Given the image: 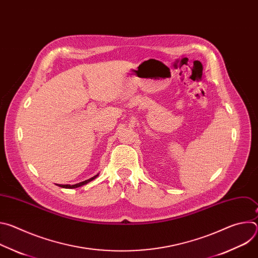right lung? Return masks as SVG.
Wrapping results in <instances>:
<instances>
[{"label": "right lung", "mask_w": 258, "mask_h": 258, "mask_svg": "<svg viewBox=\"0 0 258 258\" xmlns=\"http://www.w3.org/2000/svg\"><path fill=\"white\" fill-rule=\"evenodd\" d=\"M97 176H98V174H97V175H95V176H93V177H91V178H89V179H87V180H85V181H82V182L76 183V185H58V186H59V187H62V188H67V189H73V188H79V187H82V186L86 185V183L90 182L91 180L95 179V178H96Z\"/></svg>", "instance_id": "1"}]
</instances>
